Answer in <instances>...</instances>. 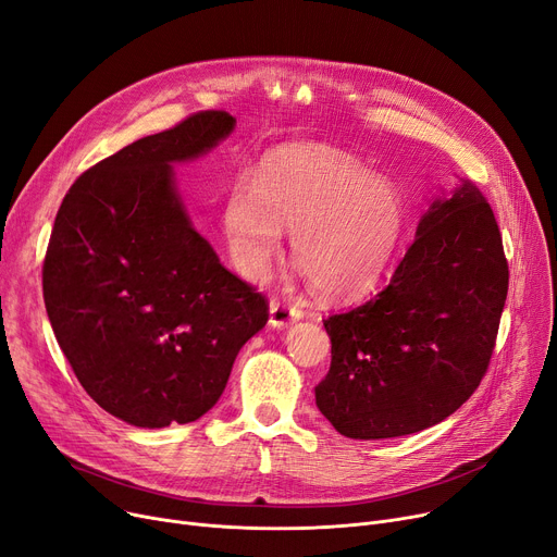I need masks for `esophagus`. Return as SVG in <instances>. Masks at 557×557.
I'll use <instances>...</instances> for the list:
<instances>
[{"mask_svg":"<svg viewBox=\"0 0 557 557\" xmlns=\"http://www.w3.org/2000/svg\"><path fill=\"white\" fill-rule=\"evenodd\" d=\"M269 313H271L269 323H271L275 330L288 327L290 323H296V320H300V315H302V311H298V309H294V307H288V305H284V302H280V300H271Z\"/></svg>","mask_w":557,"mask_h":557,"instance_id":"1","label":"esophagus"}]
</instances>
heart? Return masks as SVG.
Returning a JSON list of instances; mask_svg holds the SVG:
<instances>
[{
  "instance_id": "obj_1",
  "label": "heart",
  "mask_w": 557,
  "mask_h": 557,
  "mask_svg": "<svg viewBox=\"0 0 557 557\" xmlns=\"http://www.w3.org/2000/svg\"><path fill=\"white\" fill-rule=\"evenodd\" d=\"M284 227L313 288L357 300L382 282L406 232V202L386 178L327 146H290L239 178L223 200L234 267L257 277L277 255Z\"/></svg>"
}]
</instances>
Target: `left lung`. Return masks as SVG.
<instances>
[{
	"instance_id": "left-lung-1",
	"label": "left lung",
	"mask_w": 557,
	"mask_h": 557,
	"mask_svg": "<svg viewBox=\"0 0 557 557\" xmlns=\"http://www.w3.org/2000/svg\"><path fill=\"white\" fill-rule=\"evenodd\" d=\"M508 296V261L485 196L462 181L431 200L391 284L325 320L332 366L315 404L355 441L418 433L479 388Z\"/></svg>"
}]
</instances>
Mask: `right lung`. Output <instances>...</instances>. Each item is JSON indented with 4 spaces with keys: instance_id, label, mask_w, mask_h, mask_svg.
<instances>
[{
    "instance_id": "add662e5",
    "label": "right lung",
    "mask_w": 557,
    "mask_h": 557,
    "mask_svg": "<svg viewBox=\"0 0 557 557\" xmlns=\"http://www.w3.org/2000/svg\"><path fill=\"white\" fill-rule=\"evenodd\" d=\"M234 124L205 110L124 146L87 169L55 214L42 267L51 330L85 393L133 426L208 413L269 320L267 300L194 227L173 173Z\"/></svg>"
}]
</instances>
